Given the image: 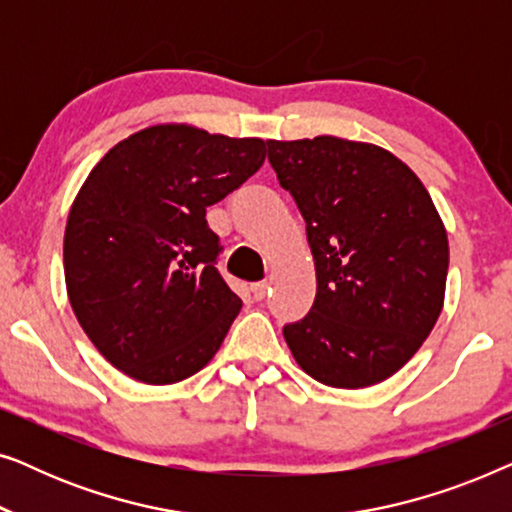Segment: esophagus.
I'll return each instance as SVG.
<instances>
[{
  "label": "esophagus",
  "mask_w": 512,
  "mask_h": 512,
  "mask_svg": "<svg viewBox=\"0 0 512 512\" xmlns=\"http://www.w3.org/2000/svg\"><path fill=\"white\" fill-rule=\"evenodd\" d=\"M270 291V284L268 282H256L251 284V296H254V300H263L265 293Z\"/></svg>",
  "instance_id": "obj_1"
}]
</instances>
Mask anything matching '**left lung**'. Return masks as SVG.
Returning <instances> with one entry per match:
<instances>
[{
  "instance_id": "1",
  "label": "left lung",
  "mask_w": 512,
  "mask_h": 512,
  "mask_svg": "<svg viewBox=\"0 0 512 512\" xmlns=\"http://www.w3.org/2000/svg\"><path fill=\"white\" fill-rule=\"evenodd\" d=\"M265 144L307 223L317 270L312 310L284 326L286 345L326 387L384 382L443 310L450 247L429 191L382 146L331 135Z\"/></svg>"
}]
</instances>
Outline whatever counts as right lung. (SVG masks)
I'll return each instance as SVG.
<instances>
[{"instance_id":"right-lung-1","label":"right lung","mask_w":512,"mask_h":512,"mask_svg":"<svg viewBox=\"0 0 512 512\" xmlns=\"http://www.w3.org/2000/svg\"><path fill=\"white\" fill-rule=\"evenodd\" d=\"M265 160L258 137L151 125L90 170L65 228L67 296L111 366L144 384H174L219 352L242 300L219 270L207 207Z\"/></svg>"}]
</instances>
